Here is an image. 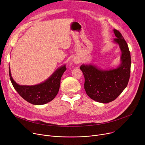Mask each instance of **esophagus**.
<instances>
[{
    "instance_id": "esophagus-1",
    "label": "esophagus",
    "mask_w": 145,
    "mask_h": 145,
    "mask_svg": "<svg viewBox=\"0 0 145 145\" xmlns=\"http://www.w3.org/2000/svg\"><path fill=\"white\" fill-rule=\"evenodd\" d=\"M74 63H79V61H78V60H76H76H74Z\"/></svg>"
}]
</instances>
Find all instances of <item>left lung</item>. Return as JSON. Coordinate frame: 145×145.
Instances as JSON below:
<instances>
[{
	"instance_id": "8db88e82",
	"label": "left lung",
	"mask_w": 145,
	"mask_h": 145,
	"mask_svg": "<svg viewBox=\"0 0 145 145\" xmlns=\"http://www.w3.org/2000/svg\"><path fill=\"white\" fill-rule=\"evenodd\" d=\"M113 43L121 52L120 64L116 68L102 69L97 66L83 64L80 69L85 78L84 89L88 97L97 102L107 103L116 99L127 86L131 72V55L128 44L121 33L113 29Z\"/></svg>"
}]
</instances>
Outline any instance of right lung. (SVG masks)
<instances>
[{
	"label": "right lung",
	"mask_w": 145,
	"mask_h": 145,
	"mask_svg": "<svg viewBox=\"0 0 145 145\" xmlns=\"http://www.w3.org/2000/svg\"><path fill=\"white\" fill-rule=\"evenodd\" d=\"M65 67V65L61 66L44 82L34 86L17 84L11 76L10 67L9 75L13 87L22 98L33 105H42L51 101L57 95L61 77L67 70Z\"/></svg>",
	"instance_id": "right-lung-1"
}]
</instances>
